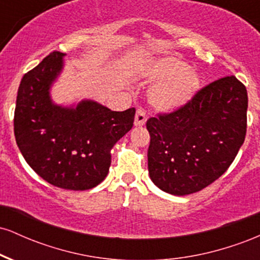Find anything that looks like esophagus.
<instances>
[{"mask_svg": "<svg viewBox=\"0 0 260 260\" xmlns=\"http://www.w3.org/2000/svg\"><path fill=\"white\" fill-rule=\"evenodd\" d=\"M147 122V115H145L144 110H138L136 112V117H134V124L136 126H144Z\"/></svg>", "mask_w": 260, "mask_h": 260, "instance_id": "34e87169", "label": "esophagus"}]
</instances>
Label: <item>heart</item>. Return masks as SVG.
Listing matches in <instances>:
<instances>
[{
  "label": "heart",
  "mask_w": 260,
  "mask_h": 260,
  "mask_svg": "<svg viewBox=\"0 0 260 260\" xmlns=\"http://www.w3.org/2000/svg\"><path fill=\"white\" fill-rule=\"evenodd\" d=\"M140 74L147 82L156 84L148 99L155 110L174 112L192 101L201 86V78L186 62L176 57H161L143 66Z\"/></svg>",
  "instance_id": "b5f03b06"
}]
</instances>
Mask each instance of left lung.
Segmentation results:
<instances>
[{"mask_svg":"<svg viewBox=\"0 0 260 260\" xmlns=\"http://www.w3.org/2000/svg\"><path fill=\"white\" fill-rule=\"evenodd\" d=\"M247 107L246 86L230 76L202 88L181 110L149 118L148 169L155 186L186 196L225 174L246 138Z\"/></svg>","mask_w":260,"mask_h":260,"instance_id":"1","label":"left lung"}]
</instances>
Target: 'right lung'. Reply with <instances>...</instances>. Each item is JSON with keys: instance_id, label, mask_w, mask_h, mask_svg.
<instances>
[{"instance_id": "right-lung-1", "label": "right lung", "mask_w": 260, "mask_h": 260, "mask_svg": "<svg viewBox=\"0 0 260 260\" xmlns=\"http://www.w3.org/2000/svg\"><path fill=\"white\" fill-rule=\"evenodd\" d=\"M53 51L24 74L14 110V136L28 165L52 186L85 190L101 183L111 149L133 127L136 109L111 111L92 100L56 105L50 89L63 70Z\"/></svg>"}]
</instances>
